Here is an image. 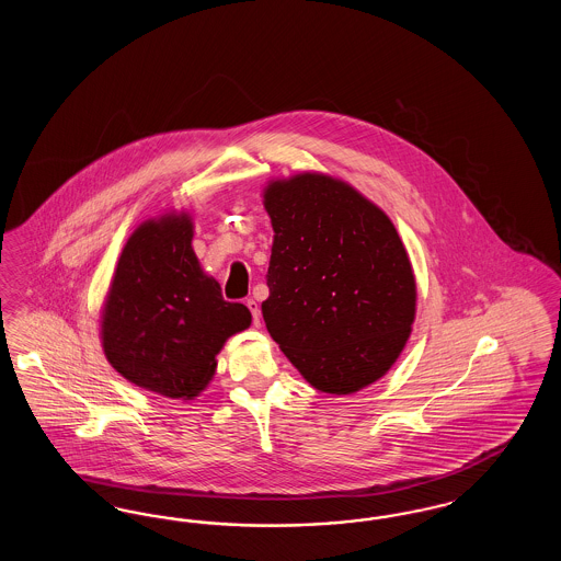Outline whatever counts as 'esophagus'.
Returning <instances> with one entry per match:
<instances>
[{"instance_id": "34e87169", "label": "esophagus", "mask_w": 561, "mask_h": 561, "mask_svg": "<svg viewBox=\"0 0 561 561\" xmlns=\"http://www.w3.org/2000/svg\"><path fill=\"white\" fill-rule=\"evenodd\" d=\"M245 307H248L250 313H252L254 325H261V305H259L254 298H248V300H245Z\"/></svg>"}]
</instances>
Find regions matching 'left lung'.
<instances>
[{"instance_id":"8db88e82","label":"left lung","mask_w":561,"mask_h":561,"mask_svg":"<svg viewBox=\"0 0 561 561\" xmlns=\"http://www.w3.org/2000/svg\"><path fill=\"white\" fill-rule=\"evenodd\" d=\"M273 225L268 334L316 389L355 393L400 357L416 311V282L389 216L325 174H296L265 191Z\"/></svg>"}]
</instances>
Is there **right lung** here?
I'll use <instances>...</instances> for the list:
<instances>
[{"label": "right lung", "mask_w": 561, "mask_h": 561, "mask_svg": "<svg viewBox=\"0 0 561 561\" xmlns=\"http://www.w3.org/2000/svg\"><path fill=\"white\" fill-rule=\"evenodd\" d=\"M188 214L142 222L126 241L103 309L108 364L136 387L172 400L206 389L225 341L252 321L227 302L191 248Z\"/></svg>", "instance_id": "obj_1"}]
</instances>
